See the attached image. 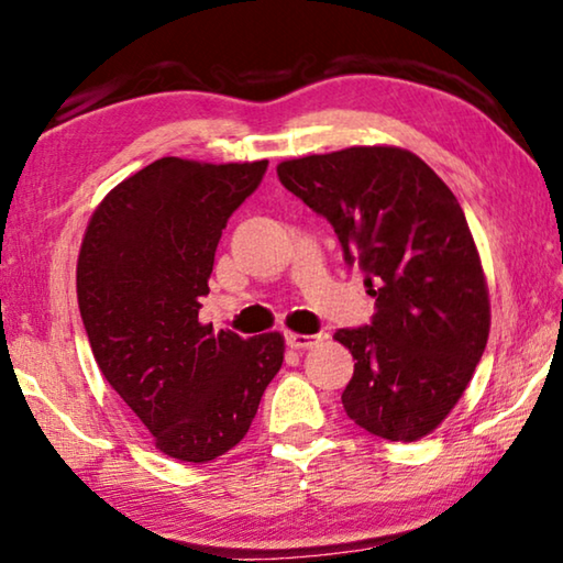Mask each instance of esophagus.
Listing matches in <instances>:
<instances>
[{
    "label": "esophagus",
    "instance_id": "1",
    "mask_svg": "<svg viewBox=\"0 0 563 563\" xmlns=\"http://www.w3.org/2000/svg\"><path fill=\"white\" fill-rule=\"evenodd\" d=\"M285 341H288L290 347H296V351H306V347H313L320 335H306V333H288L285 335Z\"/></svg>",
    "mask_w": 563,
    "mask_h": 563
}]
</instances>
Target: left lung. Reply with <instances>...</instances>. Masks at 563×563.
<instances>
[{
	"label": "left lung",
	"instance_id": "1",
	"mask_svg": "<svg viewBox=\"0 0 563 563\" xmlns=\"http://www.w3.org/2000/svg\"><path fill=\"white\" fill-rule=\"evenodd\" d=\"M278 177L333 225L365 275L376 316L333 335L355 368L351 421L388 441H421L459 404L490 330L488 285L456 195L394 145L285 159Z\"/></svg>",
	"mask_w": 563,
	"mask_h": 563
}]
</instances>
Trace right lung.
Segmentation results:
<instances>
[{
  "instance_id": "right-lung-1",
  "label": "right lung",
  "mask_w": 563,
  "mask_h": 563,
  "mask_svg": "<svg viewBox=\"0 0 563 563\" xmlns=\"http://www.w3.org/2000/svg\"><path fill=\"white\" fill-rule=\"evenodd\" d=\"M265 169L155 159L85 230L77 302L95 361L169 459L208 463L243 441L283 365L280 333L216 335L198 320L222 228Z\"/></svg>"
}]
</instances>
